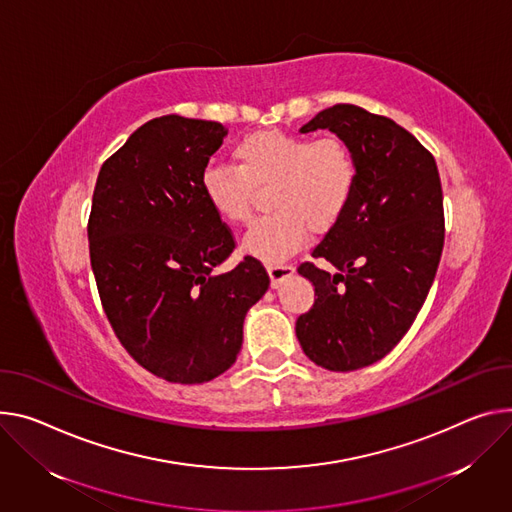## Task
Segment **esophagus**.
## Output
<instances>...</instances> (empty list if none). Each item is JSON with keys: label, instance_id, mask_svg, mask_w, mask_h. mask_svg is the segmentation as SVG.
Wrapping results in <instances>:
<instances>
[{"label": "esophagus", "instance_id": "obj_1", "mask_svg": "<svg viewBox=\"0 0 512 512\" xmlns=\"http://www.w3.org/2000/svg\"><path fill=\"white\" fill-rule=\"evenodd\" d=\"M267 273L271 280V288H280V284L294 273V267L288 263H269Z\"/></svg>", "mask_w": 512, "mask_h": 512}]
</instances>
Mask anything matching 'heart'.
I'll return each instance as SVG.
<instances>
[{
    "label": "heart",
    "mask_w": 512,
    "mask_h": 512,
    "mask_svg": "<svg viewBox=\"0 0 512 512\" xmlns=\"http://www.w3.org/2000/svg\"><path fill=\"white\" fill-rule=\"evenodd\" d=\"M237 167L210 163L202 173V192L212 210L230 224L253 218V188L273 185L269 218L257 222L243 251L265 263H277L298 251L308 228H331L347 210L357 163L339 136L314 138L284 130H257L232 149Z\"/></svg>",
    "instance_id": "1"
}]
</instances>
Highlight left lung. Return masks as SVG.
Wrapping results in <instances>:
<instances>
[{"label": "left lung", "mask_w": 512, "mask_h": 512, "mask_svg": "<svg viewBox=\"0 0 512 512\" xmlns=\"http://www.w3.org/2000/svg\"><path fill=\"white\" fill-rule=\"evenodd\" d=\"M331 130L349 145L357 185L343 216L306 261L312 308L296 320L302 351L331 371L386 357L412 327L439 267L445 224L433 155L386 116L353 104L318 112L300 132Z\"/></svg>", "instance_id": "8db88e82"}]
</instances>
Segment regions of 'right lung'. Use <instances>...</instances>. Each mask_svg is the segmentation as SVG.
<instances>
[{"instance_id":"1","label":"right lung","mask_w":512,"mask_h":512,"mask_svg":"<svg viewBox=\"0 0 512 512\" xmlns=\"http://www.w3.org/2000/svg\"><path fill=\"white\" fill-rule=\"evenodd\" d=\"M228 130L220 122L153 118L102 165L87 224L102 306L124 349L173 384H204L237 361L265 267L235 249L208 204L202 173Z\"/></svg>"}]
</instances>
